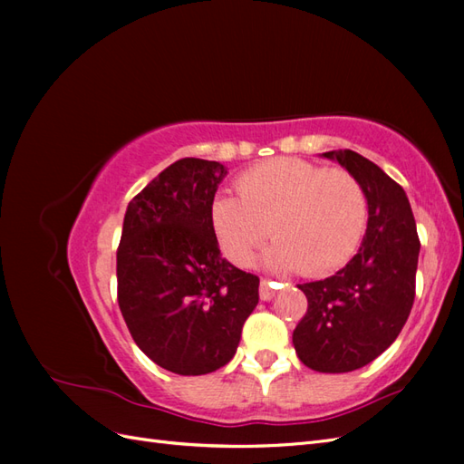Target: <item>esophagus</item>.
<instances>
[{
	"instance_id": "34e87169",
	"label": "esophagus",
	"mask_w": 464,
	"mask_h": 464,
	"mask_svg": "<svg viewBox=\"0 0 464 464\" xmlns=\"http://www.w3.org/2000/svg\"><path fill=\"white\" fill-rule=\"evenodd\" d=\"M259 298H261V300H265V302H269V300H273V298H275V286H273L266 278H261V285H259Z\"/></svg>"
}]
</instances>
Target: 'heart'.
<instances>
[{
    "mask_svg": "<svg viewBox=\"0 0 464 464\" xmlns=\"http://www.w3.org/2000/svg\"><path fill=\"white\" fill-rule=\"evenodd\" d=\"M236 191L237 198H215L208 222L224 257L237 266L254 261L271 232L275 242L265 251L269 269L323 276L354 256L366 230V193L341 168L271 159L237 178Z\"/></svg>",
    "mask_w": 464,
    "mask_h": 464,
    "instance_id": "heart-1",
    "label": "heart"
}]
</instances>
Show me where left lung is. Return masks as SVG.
I'll use <instances>...</instances> for the list:
<instances>
[{
  "mask_svg": "<svg viewBox=\"0 0 464 464\" xmlns=\"http://www.w3.org/2000/svg\"><path fill=\"white\" fill-rule=\"evenodd\" d=\"M346 168L368 199V228L358 254L333 276L298 285L307 312L294 329L298 358L321 373H346L395 343L416 294L420 240L404 189L362 154L323 152Z\"/></svg>",
  "mask_w": 464,
  "mask_h": 464,
  "instance_id": "1",
  "label": "left lung"
}]
</instances>
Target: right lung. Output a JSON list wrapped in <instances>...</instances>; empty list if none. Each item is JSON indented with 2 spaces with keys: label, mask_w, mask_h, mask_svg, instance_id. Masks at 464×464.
I'll return each instance as SVG.
<instances>
[{
  "label": "right lung",
  "mask_w": 464,
  "mask_h": 464,
  "mask_svg": "<svg viewBox=\"0 0 464 464\" xmlns=\"http://www.w3.org/2000/svg\"><path fill=\"white\" fill-rule=\"evenodd\" d=\"M227 168L181 159L128 205L118 246V304L135 344L178 375L234 358L259 302V276L220 256L208 210Z\"/></svg>",
  "instance_id": "obj_1"
}]
</instances>
